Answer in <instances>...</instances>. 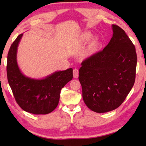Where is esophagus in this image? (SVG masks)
<instances>
[{
	"mask_svg": "<svg viewBox=\"0 0 146 146\" xmlns=\"http://www.w3.org/2000/svg\"><path fill=\"white\" fill-rule=\"evenodd\" d=\"M73 77L75 78H77L78 77V69H74L73 70Z\"/></svg>",
	"mask_w": 146,
	"mask_h": 146,
	"instance_id": "esophagus-1",
	"label": "esophagus"
}]
</instances>
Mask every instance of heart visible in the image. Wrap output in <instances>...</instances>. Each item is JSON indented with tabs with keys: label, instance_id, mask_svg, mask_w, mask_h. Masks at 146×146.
Here are the masks:
<instances>
[{
	"label": "heart",
	"instance_id": "1",
	"mask_svg": "<svg viewBox=\"0 0 146 146\" xmlns=\"http://www.w3.org/2000/svg\"><path fill=\"white\" fill-rule=\"evenodd\" d=\"M91 36V33L90 32H84L79 36L78 38V43H84L89 40ZM98 45V38L97 36H93L89 42L87 48L85 51V55L86 56H90L97 51Z\"/></svg>",
	"mask_w": 146,
	"mask_h": 146
}]
</instances>
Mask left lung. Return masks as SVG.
Instances as JSON below:
<instances>
[{"label":"left lung","instance_id":"1","mask_svg":"<svg viewBox=\"0 0 146 146\" xmlns=\"http://www.w3.org/2000/svg\"><path fill=\"white\" fill-rule=\"evenodd\" d=\"M112 28L108 45L82 61L79 69L84 102L99 113L119 107L135 80L137 56L134 44L119 26L113 24Z\"/></svg>","mask_w":146,"mask_h":146}]
</instances>
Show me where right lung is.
Here are the masks:
<instances>
[{
    "label": "right lung",
    "mask_w": 146,
    "mask_h": 146,
    "mask_svg": "<svg viewBox=\"0 0 146 146\" xmlns=\"http://www.w3.org/2000/svg\"><path fill=\"white\" fill-rule=\"evenodd\" d=\"M11 44L7 60V76L17 103L24 111L35 115H46L58 106L60 91L73 78V69L56 71L43 79L27 77L21 73L17 62V51L23 36Z\"/></svg>",
    "instance_id": "obj_1"
}]
</instances>
